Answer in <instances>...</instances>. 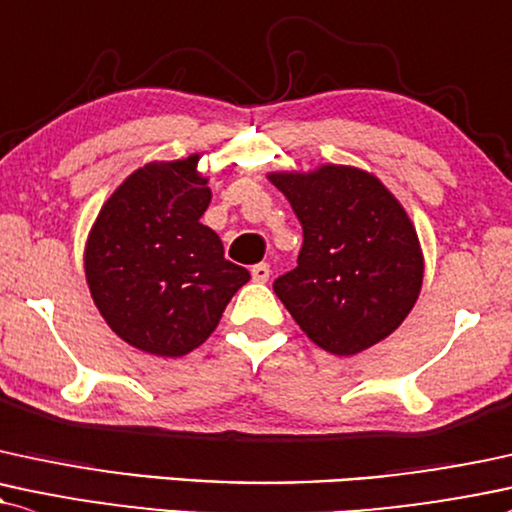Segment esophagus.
<instances>
[{"mask_svg": "<svg viewBox=\"0 0 512 512\" xmlns=\"http://www.w3.org/2000/svg\"><path fill=\"white\" fill-rule=\"evenodd\" d=\"M250 272H252V281L264 283V281H269V274H272V269H269L267 262H260V264H255Z\"/></svg>", "mask_w": 512, "mask_h": 512, "instance_id": "34e87169", "label": "esophagus"}]
</instances>
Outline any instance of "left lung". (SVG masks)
<instances>
[{"mask_svg": "<svg viewBox=\"0 0 512 512\" xmlns=\"http://www.w3.org/2000/svg\"><path fill=\"white\" fill-rule=\"evenodd\" d=\"M269 181L303 224L298 267L274 281V293L307 338L331 355H357L391 336L424 276L420 238L396 195L343 164L274 171Z\"/></svg>", "mask_w": 512, "mask_h": 512, "instance_id": "left-lung-1", "label": "left lung"}]
</instances>
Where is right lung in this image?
<instances>
[{"mask_svg":"<svg viewBox=\"0 0 512 512\" xmlns=\"http://www.w3.org/2000/svg\"><path fill=\"white\" fill-rule=\"evenodd\" d=\"M200 155L135 169L104 202L88 243L85 279L97 310L128 346L181 357L207 341L250 281L200 224L212 200Z\"/></svg>","mask_w":512,"mask_h":512,"instance_id":"add662e5","label":"right lung"}]
</instances>
